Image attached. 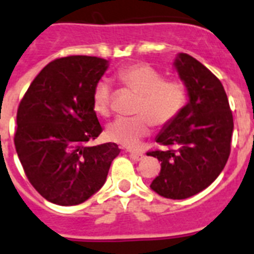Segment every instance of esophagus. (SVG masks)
<instances>
[{
  "mask_svg": "<svg viewBox=\"0 0 254 254\" xmlns=\"http://www.w3.org/2000/svg\"><path fill=\"white\" fill-rule=\"evenodd\" d=\"M129 156L130 158L133 161H135V162L143 160V157H144V154H143L142 152H129Z\"/></svg>",
  "mask_w": 254,
  "mask_h": 254,
  "instance_id": "obj_1",
  "label": "esophagus"
}]
</instances>
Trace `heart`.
Here are the masks:
<instances>
[{
	"label": "heart",
	"mask_w": 254,
	"mask_h": 254,
	"mask_svg": "<svg viewBox=\"0 0 254 254\" xmlns=\"http://www.w3.org/2000/svg\"><path fill=\"white\" fill-rule=\"evenodd\" d=\"M123 87L138 94L133 118H118L107 127V138L127 148H136L149 134L151 124L165 127L175 120L187 103V87L178 78H164V74L145 63L123 66L116 72ZM93 109L101 116L110 114L111 88L98 81L92 94Z\"/></svg>",
	"instance_id": "1"
}]
</instances>
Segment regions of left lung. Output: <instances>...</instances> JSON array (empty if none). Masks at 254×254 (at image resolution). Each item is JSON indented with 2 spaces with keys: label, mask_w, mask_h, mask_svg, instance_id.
<instances>
[{
  "label": "left lung",
  "mask_w": 254,
  "mask_h": 254,
  "mask_svg": "<svg viewBox=\"0 0 254 254\" xmlns=\"http://www.w3.org/2000/svg\"><path fill=\"white\" fill-rule=\"evenodd\" d=\"M189 102L165 127L156 142L165 149L147 152L161 161L151 188L170 199H185L212 184L230 156L234 121L221 81L194 57L179 54L175 63Z\"/></svg>",
  "instance_id": "1"
}]
</instances>
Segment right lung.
<instances>
[{
	"mask_svg": "<svg viewBox=\"0 0 254 254\" xmlns=\"http://www.w3.org/2000/svg\"><path fill=\"white\" fill-rule=\"evenodd\" d=\"M107 66L94 56L56 59L19 103L16 153L30 184L55 204L75 206L92 197L120 153L116 143L89 145L102 133L92 94Z\"/></svg>",
	"mask_w": 254,
	"mask_h": 254,
	"instance_id": "1",
	"label": "right lung"
}]
</instances>
